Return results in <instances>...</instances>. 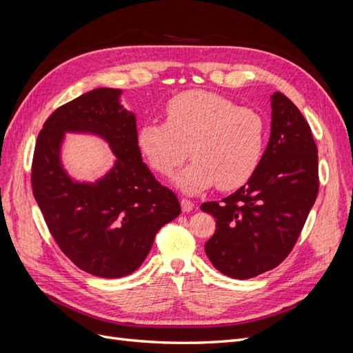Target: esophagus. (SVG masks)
<instances>
[{"mask_svg":"<svg viewBox=\"0 0 353 353\" xmlns=\"http://www.w3.org/2000/svg\"><path fill=\"white\" fill-rule=\"evenodd\" d=\"M180 205H181V210H183V212H190L193 210V207H195V203H193L189 199H181Z\"/></svg>","mask_w":353,"mask_h":353,"instance_id":"obj_1","label":"esophagus"}]
</instances>
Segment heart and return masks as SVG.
<instances>
[{"label":"heart","mask_w":353,"mask_h":353,"mask_svg":"<svg viewBox=\"0 0 353 353\" xmlns=\"http://www.w3.org/2000/svg\"><path fill=\"white\" fill-rule=\"evenodd\" d=\"M136 143L146 163L163 176L193 160L173 177L186 195L217 183L229 190L245 185L265 152L267 123L258 111L207 90H188L168 101L165 121L143 123Z\"/></svg>","instance_id":"heart-1"}]
</instances>
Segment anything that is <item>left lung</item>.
Returning <instances> with one entry per match:
<instances>
[{"instance_id":"left-lung-1","label":"left lung","mask_w":353,"mask_h":353,"mask_svg":"<svg viewBox=\"0 0 353 353\" xmlns=\"http://www.w3.org/2000/svg\"><path fill=\"white\" fill-rule=\"evenodd\" d=\"M318 150L310 124L281 92L271 95L270 141L255 174L221 202H203L215 219L205 243L211 264L246 280L283 263L318 193Z\"/></svg>"}]
</instances>
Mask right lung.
Wrapping results in <instances>:
<instances>
[{
  "instance_id": "obj_1",
  "label": "right lung",
  "mask_w": 353,
  "mask_h": 353,
  "mask_svg": "<svg viewBox=\"0 0 353 353\" xmlns=\"http://www.w3.org/2000/svg\"><path fill=\"white\" fill-rule=\"evenodd\" d=\"M121 94L98 88L57 108L39 132L32 164L33 196L54 241L76 267L102 279L138 270L158 230L181 211L142 161L136 117ZM65 132L98 135L115 164L95 182L73 179L61 158Z\"/></svg>"
}]
</instances>
